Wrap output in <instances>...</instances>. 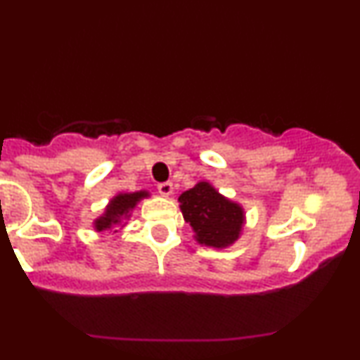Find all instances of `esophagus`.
I'll use <instances>...</instances> for the list:
<instances>
[{"instance_id": "esophagus-1", "label": "esophagus", "mask_w": 360, "mask_h": 360, "mask_svg": "<svg viewBox=\"0 0 360 360\" xmlns=\"http://www.w3.org/2000/svg\"><path fill=\"white\" fill-rule=\"evenodd\" d=\"M157 189H159V193L162 194V196H171L172 191H174V186H172L171 181H166V183L157 184Z\"/></svg>"}]
</instances>
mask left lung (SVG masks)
<instances>
[{"instance_id": "1", "label": "left lung", "mask_w": 360, "mask_h": 360, "mask_svg": "<svg viewBox=\"0 0 360 360\" xmlns=\"http://www.w3.org/2000/svg\"><path fill=\"white\" fill-rule=\"evenodd\" d=\"M184 220L193 226L198 243L225 249L240 237L245 221L243 208L225 198L210 183H198L179 196Z\"/></svg>"}]
</instances>
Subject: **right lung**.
<instances>
[{
    "label": "right lung",
    "mask_w": 360,
    "mask_h": 360,
    "mask_svg": "<svg viewBox=\"0 0 360 360\" xmlns=\"http://www.w3.org/2000/svg\"><path fill=\"white\" fill-rule=\"evenodd\" d=\"M147 196V191L117 194V196L110 201V205L106 206L105 213L94 220V230H96V232H105V230L113 229L115 225H118V223H122V220L130 217L131 210L137 206L140 200H143V198Z\"/></svg>",
    "instance_id": "add662e5"
}]
</instances>
